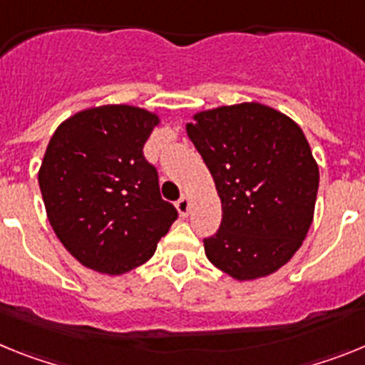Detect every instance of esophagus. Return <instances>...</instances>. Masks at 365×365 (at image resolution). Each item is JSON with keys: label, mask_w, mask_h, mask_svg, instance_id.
<instances>
[{"label": "esophagus", "mask_w": 365, "mask_h": 365, "mask_svg": "<svg viewBox=\"0 0 365 365\" xmlns=\"http://www.w3.org/2000/svg\"><path fill=\"white\" fill-rule=\"evenodd\" d=\"M176 209H178V213L182 215V217H187L189 211H191V198H189V196H182L178 200V204H176Z\"/></svg>", "instance_id": "1"}]
</instances>
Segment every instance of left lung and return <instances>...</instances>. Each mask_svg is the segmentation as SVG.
Wrapping results in <instances>:
<instances>
[{"label": "left lung", "mask_w": 365, "mask_h": 365, "mask_svg": "<svg viewBox=\"0 0 365 365\" xmlns=\"http://www.w3.org/2000/svg\"><path fill=\"white\" fill-rule=\"evenodd\" d=\"M185 132L222 202L205 255L237 281L272 275L294 257L314 220L319 169L296 121L261 103L202 110Z\"/></svg>", "instance_id": "1"}]
</instances>
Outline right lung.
Masks as SVG:
<instances>
[{"label":"right lung","instance_id":"right-lung-1","mask_svg":"<svg viewBox=\"0 0 365 365\" xmlns=\"http://www.w3.org/2000/svg\"><path fill=\"white\" fill-rule=\"evenodd\" d=\"M160 123L145 108L104 104L73 113L47 145L38 170L47 218L90 270L123 275L145 264L178 217L143 156Z\"/></svg>","mask_w":365,"mask_h":365}]
</instances>
